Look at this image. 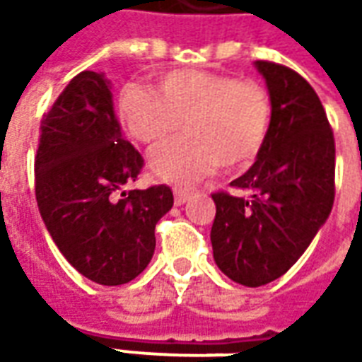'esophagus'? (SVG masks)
Segmentation results:
<instances>
[{
	"instance_id": "esophagus-1",
	"label": "esophagus",
	"mask_w": 362,
	"mask_h": 362,
	"mask_svg": "<svg viewBox=\"0 0 362 362\" xmlns=\"http://www.w3.org/2000/svg\"><path fill=\"white\" fill-rule=\"evenodd\" d=\"M188 197H189V192L188 189H174V204L176 205H182V204H186L188 202Z\"/></svg>"
}]
</instances>
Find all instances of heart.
<instances>
[{"instance_id": "heart-1", "label": "heart", "mask_w": 362, "mask_h": 362, "mask_svg": "<svg viewBox=\"0 0 362 362\" xmlns=\"http://www.w3.org/2000/svg\"><path fill=\"white\" fill-rule=\"evenodd\" d=\"M119 114L139 143L158 145L178 129L180 139L153 153L151 173L174 186H189L217 170L250 166L272 129V98L256 81L209 71H173L157 90L129 85Z\"/></svg>"}]
</instances>
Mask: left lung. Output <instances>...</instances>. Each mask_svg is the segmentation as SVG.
I'll return each mask as SVG.
<instances>
[{
	"mask_svg": "<svg viewBox=\"0 0 362 362\" xmlns=\"http://www.w3.org/2000/svg\"><path fill=\"white\" fill-rule=\"evenodd\" d=\"M272 98V129L256 163L215 192V264L228 279L262 287L287 273L326 223L335 197V141L326 110L303 75L258 59Z\"/></svg>",
	"mask_w": 362,
	"mask_h": 362,
	"instance_id": "obj_1",
	"label": "left lung"
}]
</instances>
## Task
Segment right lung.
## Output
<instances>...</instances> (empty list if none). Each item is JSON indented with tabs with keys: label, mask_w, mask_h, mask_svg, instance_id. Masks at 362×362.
Masks as SVG:
<instances>
[{
	"label": "right lung",
	"mask_w": 362,
	"mask_h": 362,
	"mask_svg": "<svg viewBox=\"0 0 362 362\" xmlns=\"http://www.w3.org/2000/svg\"><path fill=\"white\" fill-rule=\"evenodd\" d=\"M143 165L122 135L110 83L95 71L75 75L42 116L35 194L59 252L98 285H124L149 266L155 225L174 204L165 184L119 194Z\"/></svg>",
	"instance_id": "right-lung-1"
}]
</instances>
